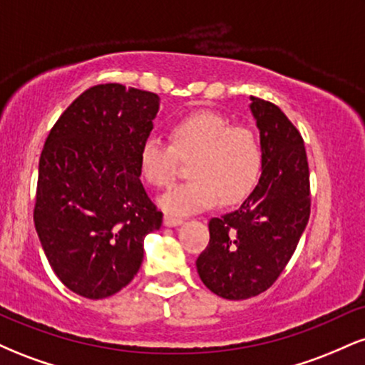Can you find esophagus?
Returning <instances> with one entry per match:
<instances>
[{"instance_id": "obj_1", "label": "esophagus", "mask_w": 365, "mask_h": 365, "mask_svg": "<svg viewBox=\"0 0 365 365\" xmlns=\"http://www.w3.org/2000/svg\"><path fill=\"white\" fill-rule=\"evenodd\" d=\"M182 223H183L182 217L173 216V215H165V225L166 226H178V225H182Z\"/></svg>"}]
</instances>
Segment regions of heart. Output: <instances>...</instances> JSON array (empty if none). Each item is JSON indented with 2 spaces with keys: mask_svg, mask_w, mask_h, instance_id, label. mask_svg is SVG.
Listing matches in <instances>:
<instances>
[{
  "mask_svg": "<svg viewBox=\"0 0 365 365\" xmlns=\"http://www.w3.org/2000/svg\"><path fill=\"white\" fill-rule=\"evenodd\" d=\"M180 159H190V180L171 187L159 206L177 216L211 207L220 195L223 204L245 199L257 185L262 149L249 125L232 123L226 115L199 111L170 127V144L149 137L139 154L142 177L153 187L173 182Z\"/></svg>",
  "mask_w": 365,
  "mask_h": 365,
  "instance_id": "1",
  "label": "heart"
}]
</instances>
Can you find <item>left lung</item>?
I'll return each mask as SVG.
<instances>
[{
	"label": "left lung",
	"instance_id": "left-lung-1",
	"mask_svg": "<svg viewBox=\"0 0 365 365\" xmlns=\"http://www.w3.org/2000/svg\"><path fill=\"white\" fill-rule=\"evenodd\" d=\"M250 99L261 132V178L237 211L209 221V244L195 262L202 283L228 300L250 299L278 279L311 216L302 135L276 104Z\"/></svg>",
	"mask_w": 365,
	"mask_h": 365
}]
</instances>
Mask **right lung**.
<instances>
[{
  "label": "right lung",
  "mask_w": 365,
  "mask_h": 365,
  "mask_svg": "<svg viewBox=\"0 0 365 365\" xmlns=\"http://www.w3.org/2000/svg\"><path fill=\"white\" fill-rule=\"evenodd\" d=\"M158 111L154 92L101 83L82 92L46 139L36 232L54 274L86 299L127 287L144 259L145 235L161 228L163 212L139 166Z\"/></svg>",
  "instance_id": "1"
}]
</instances>
